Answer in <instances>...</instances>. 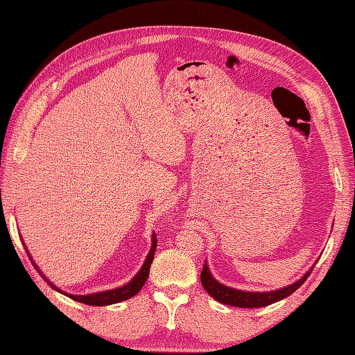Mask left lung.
I'll return each mask as SVG.
<instances>
[{"instance_id": "left-lung-1", "label": "left lung", "mask_w": 355, "mask_h": 355, "mask_svg": "<svg viewBox=\"0 0 355 355\" xmlns=\"http://www.w3.org/2000/svg\"><path fill=\"white\" fill-rule=\"evenodd\" d=\"M314 266L315 263L293 284H288L277 290H270V292H245V290H239L219 283L216 278L211 275L207 262H204V268L201 271V284L206 288V292L220 304L239 308H259L278 302V300L295 293L296 290L305 283Z\"/></svg>"}]
</instances>
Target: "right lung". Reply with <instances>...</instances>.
<instances>
[{
    "instance_id": "right-lung-1",
    "label": "right lung",
    "mask_w": 355,
    "mask_h": 355,
    "mask_svg": "<svg viewBox=\"0 0 355 355\" xmlns=\"http://www.w3.org/2000/svg\"><path fill=\"white\" fill-rule=\"evenodd\" d=\"M22 240V239H20ZM24 241V240H22ZM25 245V243H24ZM155 247H157V240H155V234H153V244H151V250H149V253L146 254V259L142 265L141 270L137 271V274L132 278L130 282H128L127 284L121 286V287H116V288H112V290H103V292H98V293H89V295H71V293H67L63 292V290H60L59 287H56L55 284H53L49 278L42 274V271L40 270V268L37 266V263L34 262V259H32V256L29 253V250L26 249L25 245V250L28 252V256L29 259L32 262V265L35 266V270L38 271V274L44 278V282H47L50 284V287H53L56 290V292L65 295L73 300H77V302H81V304H85V305H93V306H105V305H112V304H118V302H123V300H127L133 297L135 295H137L139 292H141V288L144 287V284L146 283L148 280V275H149V268H151V263H153V259H154V254H155Z\"/></svg>"
}]
</instances>
